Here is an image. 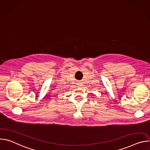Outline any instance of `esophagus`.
<instances>
[{"mask_svg": "<svg viewBox=\"0 0 150 150\" xmlns=\"http://www.w3.org/2000/svg\"><path fill=\"white\" fill-rule=\"evenodd\" d=\"M78 86H79V87H81L82 84V83H81V82H79V83H78Z\"/></svg>", "mask_w": 150, "mask_h": 150, "instance_id": "esophagus-1", "label": "esophagus"}]
</instances>
